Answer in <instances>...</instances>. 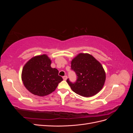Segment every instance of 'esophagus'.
I'll return each mask as SVG.
<instances>
[{"instance_id":"34e87169","label":"esophagus","mask_w":133,"mask_h":133,"mask_svg":"<svg viewBox=\"0 0 133 133\" xmlns=\"http://www.w3.org/2000/svg\"><path fill=\"white\" fill-rule=\"evenodd\" d=\"M63 80H66L67 79V76H66V75L64 76L63 77Z\"/></svg>"}]
</instances>
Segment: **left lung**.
<instances>
[{"mask_svg": "<svg viewBox=\"0 0 133 133\" xmlns=\"http://www.w3.org/2000/svg\"><path fill=\"white\" fill-rule=\"evenodd\" d=\"M71 69L75 72L77 79L73 83L68 79L66 82L75 93L89 97L97 94L103 88L105 72L102 64L90 54H79L72 60Z\"/></svg>", "mask_w": 133, "mask_h": 133, "instance_id": "8db88e82", "label": "left lung"}]
</instances>
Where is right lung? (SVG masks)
Segmentation results:
<instances>
[{
	"label": "right lung",
	"mask_w": 133,
	"mask_h": 133,
	"mask_svg": "<svg viewBox=\"0 0 133 133\" xmlns=\"http://www.w3.org/2000/svg\"><path fill=\"white\" fill-rule=\"evenodd\" d=\"M51 63L48 55L43 54L32 58L24 66L22 81L32 94L39 96L49 95L63 80L58 70L51 67Z\"/></svg>",
	"instance_id": "right-lung-1"
}]
</instances>
